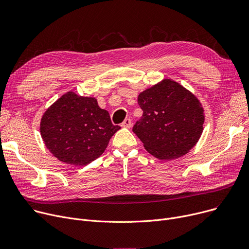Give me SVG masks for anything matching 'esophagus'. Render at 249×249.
<instances>
[{
	"label": "esophagus",
	"instance_id": "34e87169",
	"mask_svg": "<svg viewBox=\"0 0 249 249\" xmlns=\"http://www.w3.org/2000/svg\"><path fill=\"white\" fill-rule=\"evenodd\" d=\"M131 125H132V123H131V120L129 119V118H127V119H125L124 120V122L122 123V127H125V128H130L131 127Z\"/></svg>",
	"mask_w": 249,
	"mask_h": 249
}]
</instances>
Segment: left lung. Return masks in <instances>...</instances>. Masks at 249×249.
Listing matches in <instances>:
<instances>
[{
    "mask_svg": "<svg viewBox=\"0 0 249 249\" xmlns=\"http://www.w3.org/2000/svg\"><path fill=\"white\" fill-rule=\"evenodd\" d=\"M138 104L143 115L133 132L154 158H180L200 139L204 109L196 96L178 83L165 78L140 93Z\"/></svg>",
    "mask_w": 249,
    "mask_h": 249,
    "instance_id": "obj_1",
    "label": "left lung"
}]
</instances>
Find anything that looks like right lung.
Returning <instances> with one entry per match:
<instances>
[{
  "label": "right lung",
  "instance_id": "add662e5",
  "mask_svg": "<svg viewBox=\"0 0 249 249\" xmlns=\"http://www.w3.org/2000/svg\"><path fill=\"white\" fill-rule=\"evenodd\" d=\"M121 127L113 125L108 111L97 99L69 91L45 111L40 133L46 147L57 160L72 165H86L107 148Z\"/></svg>",
  "mask_w": 249,
  "mask_h": 249
}]
</instances>
